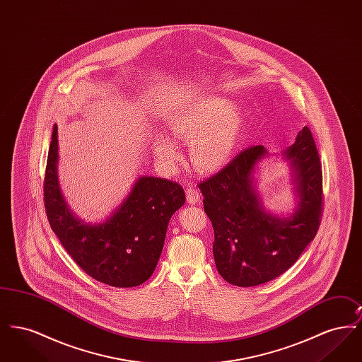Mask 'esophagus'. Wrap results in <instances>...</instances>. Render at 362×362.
Segmentation results:
<instances>
[{
    "instance_id": "1",
    "label": "esophagus",
    "mask_w": 362,
    "mask_h": 362,
    "mask_svg": "<svg viewBox=\"0 0 362 362\" xmlns=\"http://www.w3.org/2000/svg\"><path fill=\"white\" fill-rule=\"evenodd\" d=\"M186 195H187V202L191 204V205H195V204L199 202L201 194H199L198 189L189 187V189H186Z\"/></svg>"
}]
</instances>
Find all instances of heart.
<instances>
[{
    "mask_svg": "<svg viewBox=\"0 0 362 362\" xmlns=\"http://www.w3.org/2000/svg\"><path fill=\"white\" fill-rule=\"evenodd\" d=\"M244 117L239 108L221 98H206L176 112L170 121L173 137L191 142L189 158L199 173H216L230 161L240 142ZM157 160L173 167L180 153L171 138L156 136Z\"/></svg>",
    "mask_w": 362,
    "mask_h": 362,
    "instance_id": "1",
    "label": "heart"
}]
</instances>
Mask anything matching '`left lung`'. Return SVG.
<instances>
[{
    "label": "left lung",
    "instance_id": "1",
    "mask_svg": "<svg viewBox=\"0 0 362 362\" xmlns=\"http://www.w3.org/2000/svg\"><path fill=\"white\" fill-rule=\"evenodd\" d=\"M264 153L263 145L250 146L198 185L214 230L217 270L226 282L241 288L269 282L291 269L315 239L323 216L322 163L310 127L285 151L300 194L291 218L267 214L254 194L251 173Z\"/></svg>",
    "mask_w": 362,
    "mask_h": 362
}]
</instances>
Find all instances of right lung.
Listing matches in <instances>:
<instances>
[{
  "label": "right lung",
  "mask_w": 362,
  "mask_h": 362,
  "mask_svg": "<svg viewBox=\"0 0 362 362\" xmlns=\"http://www.w3.org/2000/svg\"><path fill=\"white\" fill-rule=\"evenodd\" d=\"M58 139L52 129L43 182V201L52 232L76 264L93 279L133 288L153 274L167 226L186 201L176 182L142 176L119 209L103 224L86 225L66 206L57 179Z\"/></svg>",
  "instance_id": "obj_1"
}]
</instances>
